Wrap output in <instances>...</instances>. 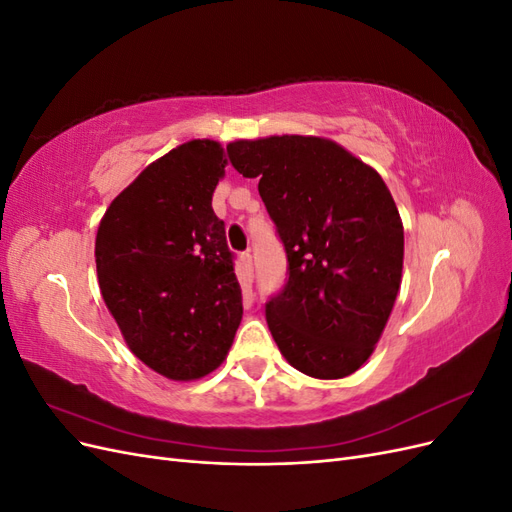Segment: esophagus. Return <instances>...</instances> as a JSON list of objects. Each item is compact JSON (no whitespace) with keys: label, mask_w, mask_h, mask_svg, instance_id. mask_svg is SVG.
Segmentation results:
<instances>
[{"label":"esophagus","mask_w":512,"mask_h":512,"mask_svg":"<svg viewBox=\"0 0 512 512\" xmlns=\"http://www.w3.org/2000/svg\"><path fill=\"white\" fill-rule=\"evenodd\" d=\"M239 267H241V273H239V280L245 288H250L252 282H254V267H252V254H241L239 256Z\"/></svg>","instance_id":"obj_1"}]
</instances>
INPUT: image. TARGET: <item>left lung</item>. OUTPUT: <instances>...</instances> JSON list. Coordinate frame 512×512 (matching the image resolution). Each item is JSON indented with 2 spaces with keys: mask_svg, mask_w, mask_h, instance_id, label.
Here are the masks:
<instances>
[{
  "mask_svg": "<svg viewBox=\"0 0 512 512\" xmlns=\"http://www.w3.org/2000/svg\"><path fill=\"white\" fill-rule=\"evenodd\" d=\"M228 158L258 192L288 256L267 303L284 359L318 380L354 374L389 322L404 269V224L386 183L322 136L235 141Z\"/></svg>",
  "mask_w": 512,
  "mask_h": 512,
  "instance_id": "left-lung-1",
  "label": "left lung"
}]
</instances>
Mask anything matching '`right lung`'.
Instances as JSON below:
<instances>
[{"label": "right lung", "mask_w": 512, "mask_h": 512, "mask_svg": "<svg viewBox=\"0 0 512 512\" xmlns=\"http://www.w3.org/2000/svg\"><path fill=\"white\" fill-rule=\"evenodd\" d=\"M224 147L196 138L151 162L102 215L96 269L128 348L168 380L218 369L243 316L224 222L211 198Z\"/></svg>", "instance_id": "right-lung-1"}]
</instances>
